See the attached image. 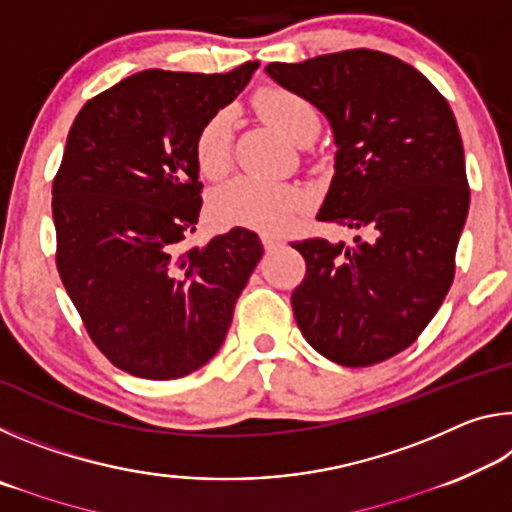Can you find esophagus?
I'll use <instances>...</instances> for the list:
<instances>
[{
  "label": "esophagus",
  "mask_w": 512,
  "mask_h": 512,
  "mask_svg": "<svg viewBox=\"0 0 512 512\" xmlns=\"http://www.w3.org/2000/svg\"><path fill=\"white\" fill-rule=\"evenodd\" d=\"M262 244L266 248V253H273V250H277L282 246V239L275 237V235H268V232H264L262 235Z\"/></svg>",
  "instance_id": "34e87169"
}]
</instances>
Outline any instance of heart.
Wrapping results in <instances>:
<instances>
[{
	"instance_id": "obj_1",
	"label": "heart",
	"mask_w": 512,
	"mask_h": 512,
	"mask_svg": "<svg viewBox=\"0 0 512 512\" xmlns=\"http://www.w3.org/2000/svg\"><path fill=\"white\" fill-rule=\"evenodd\" d=\"M255 108L268 124L282 135L298 142L307 131H316L318 117L314 106L289 90H264L255 97ZM232 151V112L221 110L205 121L196 137V162L207 178H219L230 167ZM302 196L296 187L273 183L253 176H239L223 183L212 196V212L228 225L277 228L298 210Z\"/></svg>"
}]
</instances>
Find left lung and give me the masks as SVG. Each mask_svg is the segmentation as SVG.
<instances>
[{
    "instance_id": "left-lung-1",
    "label": "left lung",
    "mask_w": 512,
    "mask_h": 512,
    "mask_svg": "<svg viewBox=\"0 0 512 512\" xmlns=\"http://www.w3.org/2000/svg\"><path fill=\"white\" fill-rule=\"evenodd\" d=\"M266 74L323 112L334 176L318 221L359 232L352 244L296 241L307 262L293 316L316 352L339 366L391 359L418 339L454 280L470 210L456 117L404 60L350 49Z\"/></svg>"
}]
</instances>
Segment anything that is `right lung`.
<instances>
[{
    "mask_svg": "<svg viewBox=\"0 0 512 512\" xmlns=\"http://www.w3.org/2000/svg\"><path fill=\"white\" fill-rule=\"evenodd\" d=\"M257 67L146 69L90 99L69 128L51 189L58 273L94 345L135 377L205 366L264 255L246 228L185 246L203 205L198 131Z\"/></svg>",
    "mask_w": 512,
    "mask_h": 512,
    "instance_id": "right-lung-1",
    "label": "right lung"
}]
</instances>
